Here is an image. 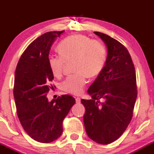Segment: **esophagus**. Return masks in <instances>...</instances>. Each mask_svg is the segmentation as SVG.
<instances>
[{
	"mask_svg": "<svg viewBox=\"0 0 154 154\" xmlns=\"http://www.w3.org/2000/svg\"><path fill=\"white\" fill-rule=\"evenodd\" d=\"M75 100H76V103H79L81 101V99L79 98H75Z\"/></svg>",
	"mask_w": 154,
	"mask_h": 154,
	"instance_id": "34e87169",
	"label": "esophagus"
}]
</instances>
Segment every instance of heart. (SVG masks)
Listing matches in <instances>:
<instances>
[{
    "mask_svg": "<svg viewBox=\"0 0 154 154\" xmlns=\"http://www.w3.org/2000/svg\"><path fill=\"white\" fill-rule=\"evenodd\" d=\"M60 56L51 55L48 66L53 75L59 77L66 62L73 60L74 75L61 83V88L74 95L82 93L89 77H96L103 69L106 59V49L101 42L86 35L77 34L66 37L57 47Z\"/></svg>",
    "mask_w": 154,
    "mask_h": 154,
    "instance_id": "1",
    "label": "heart"
}]
</instances>
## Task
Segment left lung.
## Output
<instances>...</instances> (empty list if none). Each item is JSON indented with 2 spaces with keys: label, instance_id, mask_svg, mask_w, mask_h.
<instances>
[{
  "label": "left lung",
  "instance_id": "1",
  "mask_svg": "<svg viewBox=\"0 0 154 154\" xmlns=\"http://www.w3.org/2000/svg\"><path fill=\"white\" fill-rule=\"evenodd\" d=\"M107 47L105 66L90 86L91 100H81L88 137L107 145L123 134L131 121L137 98L135 66L128 49L109 35L94 32ZM104 100L100 102L99 99Z\"/></svg>",
  "mask_w": 154,
  "mask_h": 154
}]
</instances>
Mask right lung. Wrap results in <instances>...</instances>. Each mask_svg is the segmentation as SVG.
Listing matches in <instances>:
<instances>
[{"label":"right lung","mask_w":154,"mask_h":154,"mask_svg":"<svg viewBox=\"0 0 154 154\" xmlns=\"http://www.w3.org/2000/svg\"><path fill=\"white\" fill-rule=\"evenodd\" d=\"M63 32H48L35 39L21 56L15 72L14 97L19 119L32 138L43 143L61 135L63 120L75 103L69 95L51 101L47 98L54 79L48 62L49 52Z\"/></svg>","instance_id":"add662e5"}]
</instances>
